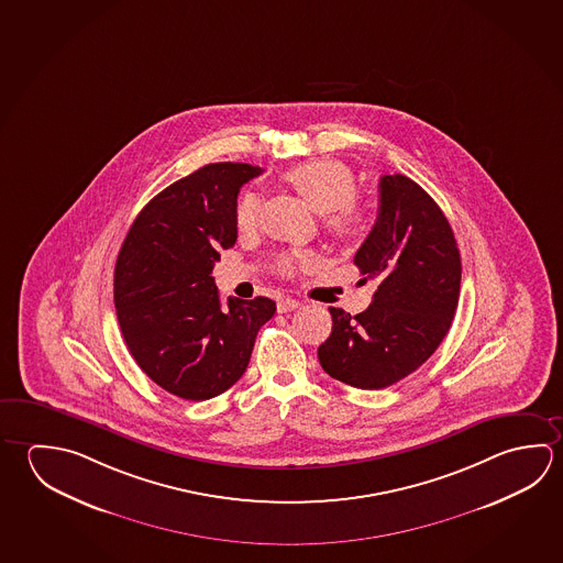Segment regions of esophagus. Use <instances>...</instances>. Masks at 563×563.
Masks as SVG:
<instances>
[{
    "instance_id": "1",
    "label": "esophagus",
    "mask_w": 563,
    "mask_h": 563,
    "mask_svg": "<svg viewBox=\"0 0 563 563\" xmlns=\"http://www.w3.org/2000/svg\"><path fill=\"white\" fill-rule=\"evenodd\" d=\"M300 306V302L296 300V298H290V296H286V298H280L278 300L277 310L283 314V312H292Z\"/></svg>"
}]
</instances>
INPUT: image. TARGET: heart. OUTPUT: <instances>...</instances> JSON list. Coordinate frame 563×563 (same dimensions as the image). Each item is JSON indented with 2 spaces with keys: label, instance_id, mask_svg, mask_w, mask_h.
Instances as JSON below:
<instances>
[{
  "label": "heart",
  "instance_id": "b5f03b06",
  "mask_svg": "<svg viewBox=\"0 0 563 563\" xmlns=\"http://www.w3.org/2000/svg\"><path fill=\"white\" fill-rule=\"evenodd\" d=\"M285 179L308 201L310 208L322 213L324 229L332 238L352 241L362 238L367 229V213L355 203V178L352 169L338 159H312L288 169ZM258 198L255 194H245L239 199L238 228L241 231L255 225L257 221ZM280 273H292V258H280Z\"/></svg>",
  "mask_w": 563,
  "mask_h": 563
}]
</instances>
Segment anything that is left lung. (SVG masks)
Here are the masks:
<instances>
[{
	"instance_id": "8db88e82",
	"label": "left lung",
	"mask_w": 563,
	"mask_h": 563,
	"mask_svg": "<svg viewBox=\"0 0 563 563\" xmlns=\"http://www.w3.org/2000/svg\"><path fill=\"white\" fill-rule=\"evenodd\" d=\"M362 283L375 280L372 305L350 316L330 306L332 334L318 347L325 374L357 389H384L423 365L453 322L461 255L453 229L413 179H379V213L357 249Z\"/></svg>"
}]
</instances>
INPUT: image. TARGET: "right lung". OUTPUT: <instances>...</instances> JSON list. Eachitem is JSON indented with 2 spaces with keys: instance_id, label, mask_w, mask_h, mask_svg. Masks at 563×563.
<instances>
[{
  "instance_id": "right-lung-1",
  "label": "right lung",
  "mask_w": 563,
  "mask_h": 563,
  "mask_svg": "<svg viewBox=\"0 0 563 563\" xmlns=\"http://www.w3.org/2000/svg\"><path fill=\"white\" fill-rule=\"evenodd\" d=\"M263 169L219 162L159 191L132 223L114 267V306L130 354L154 384L189 401L228 391L277 305L221 306L211 277L238 241L239 189Z\"/></svg>"
}]
</instances>
